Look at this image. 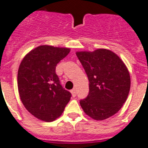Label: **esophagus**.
<instances>
[{"mask_svg":"<svg viewBox=\"0 0 148 148\" xmlns=\"http://www.w3.org/2000/svg\"><path fill=\"white\" fill-rule=\"evenodd\" d=\"M71 94H72V95L73 97H75L76 95V91H75V89H73V90H71Z\"/></svg>","mask_w":148,"mask_h":148,"instance_id":"1","label":"esophagus"}]
</instances>
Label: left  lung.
<instances>
[{"label": "left lung", "mask_w": 148, "mask_h": 148, "mask_svg": "<svg viewBox=\"0 0 148 148\" xmlns=\"http://www.w3.org/2000/svg\"><path fill=\"white\" fill-rule=\"evenodd\" d=\"M89 80V94L79 103L87 116L103 121L117 114L129 96L131 79L128 68L107 49L77 51Z\"/></svg>", "instance_id": "8db88e82"}]
</instances>
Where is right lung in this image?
<instances>
[{
    "label": "right lung",
    "instance_id": "add662e5",
    "mask_svg": "<svg viewBox=\"0 0 148 148\" xmlns=\"http://www.w3.org/2000/svg\"><path fill=\"white\" fill-rule=\"evenodd\" d=\"M70 48L42 45L31 49L19 64L17 85L26 110L38 119L51 122L58 118L69 102L71 93L61 87L56 65Z\"/></svg>",
    "mask_w": 148,
    "mask_h": 148
}]
</instances>
